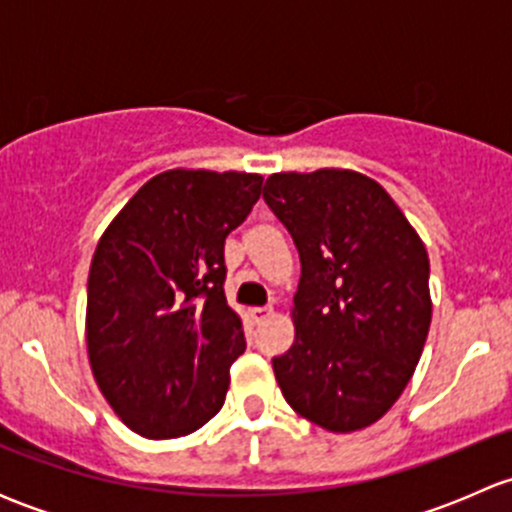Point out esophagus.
<instances>
[{
  "mask_svg": "<svg viewBox=\"0 0 512 512\" xmlns=\"http://www.w3.org/2000/svg\"><path fill=\"white\" fill-rule=\"evenodd\" d=\"M272 312H275V309H272V307H255V309H250L252 319H255L257 324H260V322H265L267 317H272Z\"/></svg>",
  "mask_w": 512,
  "mask_h": 512,
  "instance_id": "34e87169",
  "label": "esophagus"
}]
</instances>
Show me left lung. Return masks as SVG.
Here are the masks:
<instances>
[{"label":"left lung","instance_id":"1","mask_svg":"<svg viewBox=\"0 0 512 512\" xmlns=\"http://www.w3.org/2000/svg\"><path fill=\"white\" fill-rule=\"evenodd\" d=\"M262 198L302 262L294 344L272 359L285 401L327 431L371 426L426 344V247L391 195L354 170L275 173Z\"/></svg>","mask_w":512,"mask_h":512}]
</instances>
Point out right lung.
<instances>
[{"label":"right lung","instance_id":"obj_1","mask_svg":"<svg viewBox=\"0 0 512 512\" xmlns=\"http://www.w3.org/2000/svg\"><path fill=\"white\" fill-rule=\"evenodd\" d=\"M262 175L165 170L103 232L91 260L86 344L96 384L138 436H188L225 404L245 352L225 299V237Z\"/></svg>","mask_w":512,"mask_h":512}]
</instances>
